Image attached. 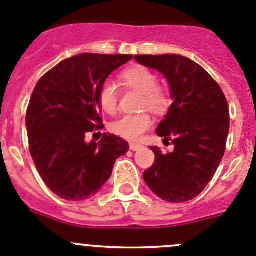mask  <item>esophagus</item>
Listing matches in <instances>:
<instances>
[{"instance_id":"1","label":"esophagus","mask_w":256,"mask_h":256,"mask_svg":"<svg viewBox=\"0 0 256 256\" xmlns=\"http://www.w3.org/2000/svg\"><path fill=\"white\" fill-rule=\"evenodd\" d=\"M142 148V144H138V142H130V150H132V152H138V150H140Z\"/></svg>"}]
</instances>
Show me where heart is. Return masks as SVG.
Returning <instances> with one entry per match:
<instances>
[{
  "mask_svg": "<svg viewBox=\"0 0 256 256\" xmlns=\"http://www.w3.org/2000/svg\"><path fill=\"white\" fill-rule=\"evenodd\" d=\"M124 84L144 94V106L154 112H163L169 106V97L164 90L158 87V76L145 66H132L121 74ZM100 104L107 114H116L118 106V93L114 82L107 80L100 87ZM152 120L150 114H125L111 124L110 128L114 135L124 139L138 140L150 128Z\"/></svg>",
  "mask_w": 256,
  "mask_h": 256,
  "instance_id": "obj_1",
  "label": "heart"
}]
</instances>
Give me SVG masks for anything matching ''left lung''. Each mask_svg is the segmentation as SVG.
Instances as JSON below:
<instances>
[{
	"label": "left lung",
	"mask_w": 256,
	"mask_h": 256,
	"mask_svg": "<svg viewBox=\"0 0 256 256\" xmlns=\"http://www.w3.org/2000/svg\"><path fill=\"white\" fill-rule=\"evenodd\" d=\"M168 80L173 104L156 134L174 150L150 149L155 162L144 172L148 187L159 198L180 204L197 197L216 173L230 130L228 104L216 80L200 64L176 54L135 56Z\"/></svg>",
	"instance_id": "8db88e82"
}]
</instances>
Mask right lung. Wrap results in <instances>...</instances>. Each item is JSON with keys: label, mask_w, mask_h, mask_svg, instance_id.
Instances as JSON below:
<instances>
[{"label": "right lung", "mask_w": 256, "mask_h": 256, "mask_svg": "<svg viewBox=\"0 0 256 256\" xmlns=\"http://www.w3.org/2000/svg\"><path fill=\"white\" fill-rule=\"evenodd\" d=\"M128 54L83 52L45 73L31 94L26 112L28 148L40 176L52 192L66 200L92 197L111 176L116 159L128 144L114 134L86 142L101 128L100 87L128 63Z\"/></svg>", "instance_id": "obj_1"}]
</instances>
